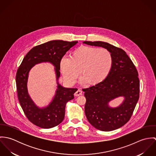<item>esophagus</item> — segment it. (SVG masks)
Returning <instances> with one entry per match:
<instances>
[{
  "label": "esophagus",
  "instance_id": "34e87169",
  "mask_svg": "<svg viewBox=\"0 0 156 156\" xmlns=\"http://www.w3.org/2000/svg\"><path fill=\"white\" fill-rule=\"evenodd\" d=\"M82 94V90L80 89H78V90L74 93L75 96H79Z\"/></svg>",
  "mask_w": 156,
  "mask_h": 156
}]
</instances>
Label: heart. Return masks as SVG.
<instances>
[{"label":"heart","mask_w":156,"mask_h":156,"mask_svg":"<svg viewBox=\"0 0 156 156\" xmlns=\"http://www.w3.org/2000/svg\"><path fill=\"white\" fill-rule=\"evenodd\" d=\"M112 66L113 57L108 50L90 46L78 48L73 57L64 56L60 63L64 79L68 85L75 83L81 69L83 76L80 83L101 82L109 75Z\"/></svg>","instance_id":"obj_1"}]
</instances>
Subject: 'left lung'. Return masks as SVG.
Here are the masks:
<instances>
[{"instance_id":"1","label":"left lung","mask_w":156,"mask_h":156,"mask_svg":"<svg viewBox=\"0 0 156 156\" xmlns=\"http://www.w3.org/2000/svg\"><path fill=\"white\" fill-rule=\"evenodd\" d=\"M83 44L103 47L111 53L113 66L109 75L101 82L83 89L87 101L85 112L95 129L109 132L123 126L130 119L139 97V80L135 66L126 51L103 41H83ZM123 98L116 107L109 103Z\"/></svg>"}]
</instances>
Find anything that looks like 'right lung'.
I'll return each mask as SVG.
<instances>
[{
	"instance_id": "right-lung-1",
	"label": "right lung",
	"mask_w": 156,
	"mask_h": 156,
	"mask_svg": "<svg viewBox=\"0 0 156 156\" xmlns=\"http://www.w3.org/2000/svg\"><path fill=\"white\" fill-rule=\"evenodd\" d=\"M78 41L52 40L33 47L25 56L16 74V85L19 102L28 119L43 129L54 127L62 122L65 116L66 103L74 98L77 88H68L58 82L60 77V62L68 50ZM50 63L55 68L57 89L49 105L44 107L37 106L32 100L27 90L28 74L35 65Z\"/></svg>"
}]
</instances>
